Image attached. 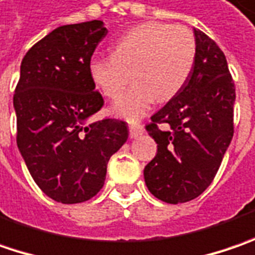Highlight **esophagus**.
Masks as SVG:
<instances>
[{
    "label": "esophagus",
    "instance_id": "esophagus-1",
    "mask_svg": "<svg viewBox=\"0 0 255 255\" xmlns=\"http://www.w3.org/2000/svg\"><path fill=\"white\" fill-rule=\"evenodd\" d=\"M144 132V127L141 124H129V137L137 138Z\"/></svg>",
    "mask_w": 255,
    "mask_h": 255
}]
</instances>
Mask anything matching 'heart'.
<instances>
[{"label": "heart", "mask_w": 255, "mask_h": 255, "mask_svg": "<svg viewBox=\"0 0 255 255\" xmlns=\"http://www.w3.org/2000/svg\"><path fill=\"white\" fill-rule=\"evenodd\" d=\"M113 54L94 55L88 74L100 93L114 100L129 83L135 84L113 106L117 117L135 121L157 101L180 93L193 71L197 41L190 28L144 22L120 35Z\"/></svg>", "instance_id": "1"}]
</instances>
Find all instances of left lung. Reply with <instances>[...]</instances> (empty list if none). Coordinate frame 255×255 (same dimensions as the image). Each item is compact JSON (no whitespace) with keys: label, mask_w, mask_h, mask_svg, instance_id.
Masks as SVG:
<instances>
[{"label":"left lung","mask_w":255,"mask_h":255,"mask_svg":"<svg viewBox=\"0 0 255 255\" xmlns=\"http://www.w3.org/2000/svg\"><path fill=\"white\" fill-rule=\"evenodd\" d=\"M197 55L180 93L145 126L157 154L144 168L148 190L161 201L197 198L213 183L234 134L236 85L224 52L194 29Z\"/></svg>","instance_id":"8db88e82"}]
</instances>
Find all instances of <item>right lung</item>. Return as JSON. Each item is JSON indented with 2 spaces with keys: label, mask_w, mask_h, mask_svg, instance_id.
Instances as JSON below:
<instances>
[{
  "label": "right lung",
  "mask_w": 255,
  "mask_h": 255,
  "mask_svg": "<svg viewBox=\"0 0 255 255\" xmlns=\"http://www.w3.org/2000/svg\"><path fill=\"white\" fill-rule=\"evenodd\" d=\"M103 21L62 25L24 55L14 94L17 145L42 193L62 204L93 198L106 181L110 157L128 138L126 121L87 126L104 98L88 74Z\"/></svg>",
  "instance_id": "add662e5"
}]
</instances>
